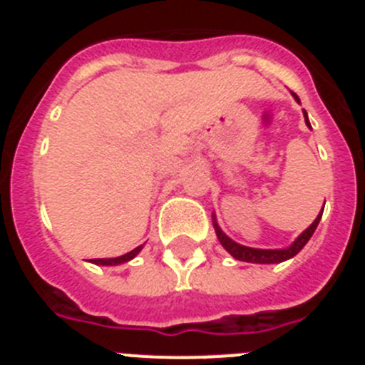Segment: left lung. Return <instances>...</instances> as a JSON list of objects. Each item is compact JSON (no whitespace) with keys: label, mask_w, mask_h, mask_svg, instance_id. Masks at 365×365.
<instances>
[{"label":"left lung","mask_w":365,"mask_h":365,"mask_svg":"<svg viewBox=\"0 0 365 365\" xmlns=\"http://www.w3.org/2000/svg\"><path fill=\"white\" fill-rule=\"evenodd\" d=\"M292 96H294V98L299 102V98L294 95V93H292ZM303 115H305V122H307V125L311 128V124H309V118H307V113L303 111ZM322 212H324V210H322ZM320 219H322V214L314 219V222H312L311 227L303 232V234L299 235L298 240H296L294 243L291 245V247L283 248V250H261V248L243 247V245L235 243V241H232L228 235L222 234L221 228L217 227V222H214V227H215V234H217L221 245L227 248L228 252H230L232 256L235 257V259L247 261V263H265V265H267V263H282V261L291 259L292 256H296V254H298L299 250L305 247V245H307V241L311 240V235L314 234V230H316V227H318Z\"/></svg>","instance_id":"left-lung-1"}]
</instances>
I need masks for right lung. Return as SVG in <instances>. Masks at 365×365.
Returning <instances> with one entry per match:
<instances>
[{"label":"right lung","instance_id":"obj_1","mask_svg":"<svg viewBox=\"0 0 365 365\" xmlns=\"http://www.w3.org/2000/svg\"><path fill=\"white\" fill-rule=\"evenodd\" d=\"M140 250H143V245L137 248H133L131 252L124 254V256H120V257H109V259H102V257H100V259H91V261L93 263H96V265H120V263H125V261L133 259V257L137 256Z\"/></svg>","mask_w":365,"mask_h":365}]
</instances>
